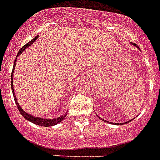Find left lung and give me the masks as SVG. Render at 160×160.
Masks as SVG:
<instances>
[{"label": "left lung", "instance_id": "8db88e82", "mask_svg": "<svg viewBox=\"0 0 160 160\" xmlns=\"http://www.w3.org/2000/svg\"><path fill=\"white\" fill-rule=\"evenodd\" d=\"M133 45H135V46H136V47H138V49H139V47H138V45H135V44H133ZM98 118H99V119H100V117H98ZM131 120H132V119H131ZM131 120H129V121H127V122H125V123H129V122L131 121ZM105 122H107V123H108V121H105Z\"/></svg>", "mask_w": 160, "mask_h": 160}]
</instances>
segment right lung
I'll list each match as a JSON object with an SVG mask.
<instances>
[{"label": "right lung", "mask_w": 160, "mask_h": 160, "mask_svg": "<svg viewBox=\"0 0 160 160\" xmlns=\"http://www.w3.org/2000/svg\"><path fill=\"white\" fill-rule=\"evenodd\" d=\"M38 37H39V36L35 37L34 38H33V40H32L31 41H29L28 43H27L26 45H23V46H22V48L20 49V50L18 51V54H17V56H18L19 54H21V53H22V52H23V51L27 49V48H28V47L30 46L32 44H33V42L37 41ZM16 60H17V58H15V60H14V68H13V71H12V73H11V88H12V92H13V95H14V101H15L16 105H17V107H18V111H19L20 114H21V115H22V116L25 118V119H28V120H29V121L32 122V123H35V124H37V125L44 126V127H50V126L56 125V124H58V123H59L62 120H63V119H65L66 115H67V114L68 113H66L65 115H61V116H59V117H58L57 119H42V118L35 117V116H33V115H29V114L27 113V112H25V111H24L21 108V107H20V105L18 103V100L16 99L15 94H14V86H13V72H14V68H15Z\"/></svg>", "instance_id": "1"}]
</instances>
